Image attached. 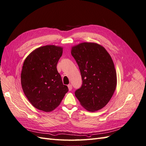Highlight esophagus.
<instances>
[{"label": "esophagus", "instance_id": "1", "mask_svg": "<svg viewBox=\"0 0 146 146\" xmlns=\"http://www.w3.org/2000/svg\"><path fill=\"white\" fill-rule=\"evenodd\" d=\"M68 89H69V91H71V90L72 89V85H71V84H69V85H68Z\"/></svg>", "mask_w": 146, "mask_h": 146}]
</instances>
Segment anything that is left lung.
Masks as SVG:
<instances>
[{
    "label": "left lung",
    "mask_w": 146,
    "mask_h": 146,
    "mask_svg": "<svg viewBox=\"0 0 146 146\" xmlns=\"http://www.w3.org/2000/svg\"><path fill=\"white\" fill-rule=\"evenodd\" d=\"M71 54L80 68L82 84L75 92L89 112L105 107L115 91L117 78L113 60L102 46L84 42L72 47Z\"/></svg>",
    "instance_id": "1"
}]
</instances>
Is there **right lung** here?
Instances as JSON below:
<instances>
[{"label": "right lung", "instance_id": "right-lung-1", "mask_svg": "<svg viewBox=\"0 0 146 146\" xmlns=\"http://www.w3.org/2000/svg\"><path fill=\"white\" fill-rule=\"evenodd\" d=\"M62 52L60 46H41L33 50L23 64L21 74L23 92L34 108L46 112L56 109L68 91L56 68Z\"/></svg>", "mask_w": 146, "mask_h": 146}]
</instances>
